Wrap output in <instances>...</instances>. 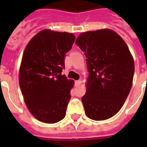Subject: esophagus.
Listing matches in <instances>:
<instances>
[{
	"mask_svg": "<svg viewBox=\"0 0 147 147\" xmlns=\"http://www.w3.org/2000/svg\"><path fill=\"white\" fill-rule=\"evenodd\" d=\"M81 82H82V81H81L80 79H79V80L76 81V85H79L81 84Z\"/></svg>",
	"mask_w": 147,
	"mask_h": 147,
	"instance_id": "esophagus-1",
	"label": "esophagus"
}]
</instances>
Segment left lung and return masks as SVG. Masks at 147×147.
<instances>
[{"instance_id": "obj_1", "label": "left lung", "mask_w": 147, "mask_h": 147, "mask_svg": "<svg viewBox=\"0 0 147 147\" xmlns=\"http://www.w3.org/2000/svg\"><path fill=\"white\" fill-rule=\"evenodd\" d=\"M76 45L86 57L89 76L82 98L88 117L103 121L121 110L132 87L134 62L123 40L104 29L81 33Z\"/></svg>"}]
</instances>
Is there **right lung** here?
I'll use <instances>...</instances> for the list:
<instances>
[{
    "label": "right lung",
    "instance_id": "1",
    "mask_svg": "<svg viewBox=\"0 0 147 147\" xmlns=\"http://www.w3.org/2000/svg\"><path fill=\"white\" fill-rule=\"evenodd\" d=\"M76 37L72 33L43 30L24 50L19 83L26 107L41 122L54 123L64 118L74 82L62 75L65 54Z\"/></svg>",
    "mask_w": 147,
    "mask_h": 147
}]
</instances>
